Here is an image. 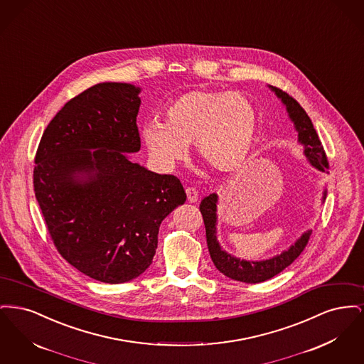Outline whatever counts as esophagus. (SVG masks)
<instances>
[{"instance_id": "obj_1", "label": "esophagus", "mask_w": 364, "mask_h": 364, "mask_svg": "<svg viewBox=\"0 0 364 364\" xmlns=\"http://www.w3.org/2000/svg\"><path fill=\"white\" fill-rule=\"evenodd\" d=\"M186 193H187V199H188V202H191V203H195V202L198 200V198H199L198 191L195 190V188H192V187H188V188L186 190Z\"/></svg>"}]
</instances>
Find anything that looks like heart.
Instances as JSON below:
<instances>
[{
    "mask_svg": "<svg viewBox=\"0 0 364 364\" xmlns=\"http://www.w3.org/2000/svg\"><path fill=\"white\" fill-rule=\"evenodd\" d=\"M258 129L257 107L242 92L195 88L168 105L165 122H146L140 136L161 169H173L195 143L215 172L233 173L252 154Z\"/></svg>",
    "mask_w": 364,
    "mask_h": 364,
    "instance_id": "obj_1",
    "label": "heart"
}]
</instances>
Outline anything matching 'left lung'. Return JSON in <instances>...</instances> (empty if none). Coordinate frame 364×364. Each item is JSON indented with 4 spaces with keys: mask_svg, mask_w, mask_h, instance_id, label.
Masks as SVG:
<instances>
[{
    "mask_svg": "<svg viewBox=\"0 0 364 364\" xmlns=\"http://www.w3.org/2000/svg\"><path fill=\"white\" fill-rule=\"evenodd\" d=\"M269 88L277 95L281 104L285 106L288 117L291 122H294V131L297 132V141L299 144L303 146V154L306 156L310 165L321 172L328 173V168H329L328 158L325 156L321 140L318 138V134L306 110L282 90L273 86H269ZM326 195H328V190L323 188L322 203L325 202ZM217 205H218V195L210 193L200 202V206H199L200 213L203 215L205 228H206L208 252L214 266L224 276L236 281H242L247 284H258L277 276L278 273H281L285 267H288L303 252L311 236V229L306 230L288 250H284L281 254H277L269 259H240L226 252L218 242Z\"/></svg>",
    "mask_w": 364,
    "mask_h": 364,
    "instance_id": "1",
    "label": "left lung"
}]
</instances>
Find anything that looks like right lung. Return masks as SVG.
I'll return each mask as SVG.
<instances>
[{
	"label": "right lung",
	"mask_w": 364,
	"mask_h": 364,
	"mask_svg": "<svg viewBox=\"0 0 364 364\" xmlns=\"http://www.w3.org/2000/svg\"><path fill=\"white\" fill-rule=\"evenodd\" d=\"M141 88L105 82L64 105L35 156L34 190L61 257L88 277L122 284L153 262L161 223L187 195L177 177L134 162Z\"/></svg>",
	"instance_id": "obj_1"
}]
</instances>
